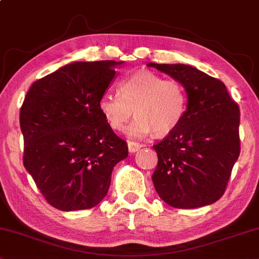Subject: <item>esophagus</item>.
I'll return each mask as SVG.
<instances>
[{
	"mask_svg": "<svg viewBox=\"0 0 259 259\" xmlns=\"http://www.w3.org/2000/svg\"><path fill=\"white\" fill-rule=\"evenodd\" d=\"M142 147L140 143H136V142H129L127 143V148H129V151L130 153H136V151L140 150V148Z\"/></svg>",
	"mask_w": 259,
	"mask_h": 259,
	"instance_id": "esophagus-1",
	"label": "esophagus"
}]
</instances>
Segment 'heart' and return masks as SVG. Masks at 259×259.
<instances>
[{"label": "heart", "instance_id": "obj_1", "mask_svg": "<svg viewBox=\"0 0 259 259\" xmlns=\"http://www.w3.org/2000/svg\"><path fill=\"white\" fill-rule=\"evenodd\" d=\"M118 95H103L98 109L108 125L122 132L134 113L136 119L127 129L129 136L141 139L154 133L165 136L174 132L187 111V92L175 79L154 72L140 71L120 81Z\"/></svg>", "mask_w": 259, "mask_h": 259}]
</instances>
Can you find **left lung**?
<instances>
[{
    "label": "left lung",
    "mask_w": 259,
    "mask_h": 259,
    "mask_svg": "<svg viewBox=\"0 0 259 259\" xmlns=\"http://www.w3.org/2000/svg\"><path fill=\"white\" fill-rule=\"evenodd\" d=\"M187 92V111L177 129L153 146L157 165L153 182L175 208L211 205L225 193L240 154L239 106L223 81L182 64H155Z\"/></svg>",
    "instance_id": "1"
}]
</instances>
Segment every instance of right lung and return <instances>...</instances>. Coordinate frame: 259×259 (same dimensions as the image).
<instances>
[{
  "label": "right lung",
  "mask_w": 259,
  "mask_h": 259,
  "mask_svg": "<svg viewBox=\"0 0 259 259\" xmlns=\"http://www.w3.org/2000/svg\"><path fill=\"white\" fill-rule=\"evenodd\" d=\"M122 63H72L34 81L20 110L23 165L46 201L60 211L98 205L127 144L113 133L98 101Z\"/></svg>",
  "instance_id": "obj_1"
}]
</instances>
